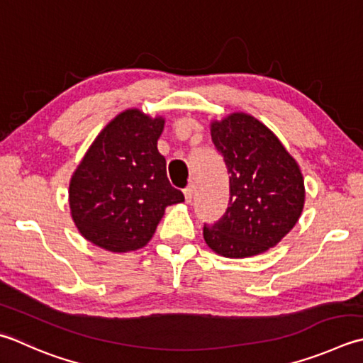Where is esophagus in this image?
Wrapping results in <instances>:
<instances>
[{
	"mask_svg": "<svg viewBox=\"0 0 363 363\" xmlns=\"http://www.w3.org/2000/svg\"><path fill=\"white\" fill-rule=\"evenodd\" d=\"M194 195H195V186H189L187 189H184V196H186L187 203H191V200H194Z\"/></svg>",
	"mask_w": 363,
	"mask_h": 363,
	"instance_id": "obj_1",
	"label": "esophagus"
}]
</instances>
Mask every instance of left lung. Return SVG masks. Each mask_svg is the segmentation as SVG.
<instances>
[{
	"mask_svg": "<svg viewBox=\"0 0 363 363\" xmlns=\"http://www.w3.org/2000/svg\"><path fill=\"white\" fill-rule=\"evenodd\" d=\"M211 137L228 168L230 203L218 222L204 225L206 244L225 258L264 253L302 214L301 168L274 132L247 113L212 121Z\"/></svg>",
	"mask_w": 363,
	"mask_h": 363,
	"instance_id": "8db88e82",
	"label": "left lung"
}]
</instances>
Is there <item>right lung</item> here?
<instances>
[{"mask_svg": "<svg viewBox=\"0 0 363 363\" xmlns=\"http://www.w3.org/2000/svg\"><path fill=\"white\" fill-rule=\"evenodd\" d=\"M163 125L162 116L130 108L92 141L69 184L70 214L89 242L113 253L143 248L167 206L184 201L157 149Z\"/></svg>", "mask_w": 363, "mask_h": 363, "instance_id": "right-lung-1", "label": "right lung"}]
</instances>
